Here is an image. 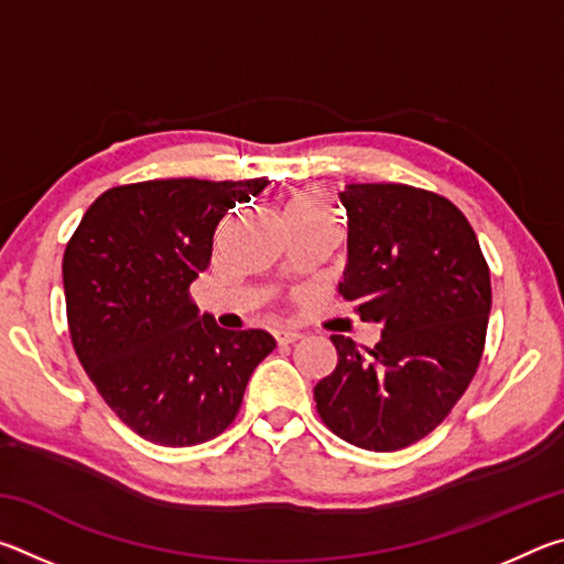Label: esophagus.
Returning a JSON list of instances; mask_svg holds the SVG:
<instances>
[{
  "label": "esophagus",
  "mask_w": 564,
  "mask_h": 564,
  "mask_svg": "<svg viewBox=\"0 0 564 564\" xmlns=\"http://www.w3.org/2000/svg\"><path fill=\"white\" fill-rule=\"evenodd\" d=\"M301 338H303L301 333H295V330H279V333H275V343H279V346H291V343L301 340Z\"/></svg>",
  "instance_id": "obj_1"
}]
</instances>
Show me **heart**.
Here are the masks:
<instances>
[{
	"instance_id": "1",
	"label": "heart",
	"mask_w": 564,
	"mask_h": 564,
	"mask_svg": "<svg viewBox=\"0 0 564 564\" xmlns=\"http://www.w3.org/2000/svg\"><path fill=\"white\" fill-rule=\"evenodd\" d=\"M289 216L293 218H316V216H330L326 202L316 191H303V194H295L289 202Z\"/></svg>"
}]
</instances>
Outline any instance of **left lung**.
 <instances>
[{
  "mask_svg": "<svg viewBox=\"0 0 564 564\" xmlns=\"http://www.w3.org/2000/svg\"><path fill=\"white\" fill-rule=\"evenodd\" d=\"M348 265L338 283L376 348L330 336L338 366L313 388L333 433L362 451L423 441L470 386L492 305L490 269L473 226L445 196L408 184H350Z\"/></svg>",
  "mask_w": 564,
  "mask_h": 564,
  "instance_id": "8db88e82",
  "label": "left lung"
}]
</instances>
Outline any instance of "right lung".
Wrapping results in <instances>:
<instances>
[{
  "label": "right lung",
  "instance_id": "obj_1",
  "mask_svg": "<svg viewBox=\"0 0 564 564\" xmlns=\"http://www.w3.org/2000/svg\"><path fill=\"white\" fill-rule=\"evenodd\" d=\"M265 184L154 178L113 186L66 243L62 275L76 358L104 403L144 441H214L275 348L261 328L224 330L202 318L188 291L212 263L228 208Z\"/></svg>",
  "mask_w": 564,
  "mask_h": 564
}]
</instances>
